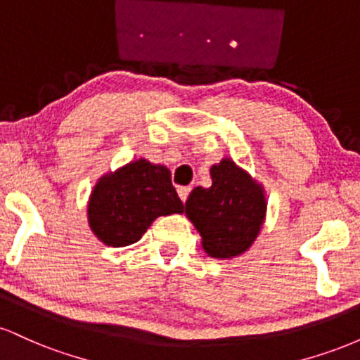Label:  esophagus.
I'll return each instance as SVG.
<instances>
[{
    "instance_id": "esophagus-1",
    "label": "esophagus",
    "mask_w": 360,
    "mask_h": 360,
    "mask_svg": "<svg viewBox=\"0 0 360 360\" xmlns=\"http://www.w3.org/2000/svg\"><path fill=\"white\" fill-rule=\"evenodd\" d=\"M177 193H179V198L186 203V200H188L189 193H191V188H189V186H181V188L177 189Z\"/></svg>"
}]
</instances>
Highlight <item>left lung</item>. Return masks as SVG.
<instances>
[{"mask_svg":"<svg viewBox=\"0 0 360 360\" xmlns=\"http://www.w3.org/2000/svg\"><path fill=\"white\" fill-rule=\"evenodd\" d=\"M212 188H194L186 201V214L203 237L212 257L242 254L257 237L266 200L249 174L230 159L212 167Z\"/></svg>","mask_w":360,"mask_h":360,"instance_id":"1","label":"left lung"}]
</instances>
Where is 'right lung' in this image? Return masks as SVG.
Masks as SVG:
<instances>
[{
    "mask_svg": "<svg viewBox=\"0 0 360 360\" xmlns=\"http://www.w3.org/2000/svg\"><path fill=\"white\" fill-rule=\"evenodd\" d=\"M184 203L172 186L171 172L146 159L135 160L103 177L89 201V225L111 247L140 240L160 214L183 213Z\"/></svg>",
    "mask_w": 360,
    "mask_h": 360,
    "instance_id": "add662e5",
    "label": "right lung"
}]
</instances>
